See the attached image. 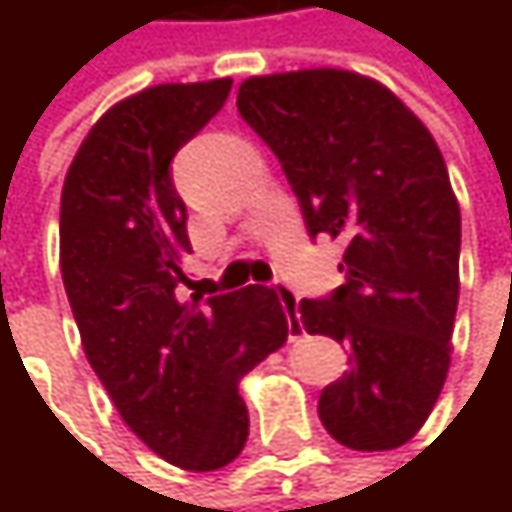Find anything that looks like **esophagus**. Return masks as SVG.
I'll use <instances>...</instances> for the list:
<instances>
[{"label": "esophagus", "instance_id": "esophagus-1", "mask_svg": "<svg viewBox=\"0 0 512 512\" xmlns=\"http://www.w3.org/2000/svg\"><path fill=\"white\" fill-rule=\"evenodd\" d=\"M275 293H278L281 305H284V308L290 311V317H293L290 329H293V332H299V329H302V323H299V317H296V302H299V296H296L287 284H275Z\"/></svg>", "mask_w": 512, "mask_h": 512}]
</instances>
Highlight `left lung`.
I'll return each instance as SVG.
<instances>
[{
  "label": "left lung",
  "mask_w": 512,
  "mask_h": 512,
  "mask_svg": "<svg viewBox=\"0 0 512 512\" xmlns=\"http://www.w3.org/2000/svg\"><path fill=\"white\" fill-rule=\"evenodd\" d=\"M243 121L278 156L311 237L347 243L344 284L296 302L308 335L350 347L320 421L353 451L406 445L433 412L460 299V204L430 130L350 70L252 76Z\"/></svg>",
  "instance_id": "left-lung-1"
}]
</instances>
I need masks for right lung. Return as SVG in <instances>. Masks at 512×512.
I'll return each mask as SVG.
<instances>
[{
	"label": "right lung",
	"instance_id": "obj_1",
	"mask_svg": "<svg viewBox=\"0 0 512 512\" xmlns=\"http://www.w3.org/2000/svg\"><path fill=\"white\" fill-rule=\"evenodd\" d=\"M231 79L154 85L85 136L61 189V278L88 364L124 424L171 465L216 471L240 457V379L287 341L272 287L201 299L171 159L225 106Z\"/></svg>",
	"mask_w": 512,
	"mask_h": 512
}]
</instances>
